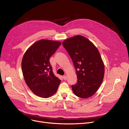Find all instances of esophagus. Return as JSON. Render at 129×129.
<instances>
[{
	"mask_svg": "<svg viewBox=\"0 0 129 129\" xmlns=\"http://www.w3.org/2000/svg\"><path fill=\"white\" fill-rule=\"evenodd\" d=\"M63 79H64V80L67 79V76H66V75H64V76H63Z\"/></svg>",
	"mask_w": 129,
	"mask_h": 129,
	"instance_id": "34e87169",
	"label": "esophagus"
}]
</instances>
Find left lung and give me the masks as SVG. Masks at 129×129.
Masks as SVG:
<instances>
[{
    "instance_id": "1",
    "label": "left lung",
    "mask_w": 129,
    "mask_h": 129,
    "mask_svg": "<svg viewBox=\"0 0 129 129\" xmlns=\"http://www.w3.org/2000/svg\"><path fill=\"white\" fill-rule=\"evenodd\" d=\"M62 44L76 70L77 82L72 86L74 93L82 98L92 96L102 83L105 74L104 64L97 48L79 35L65 40Z\"/></svg>"
}]
</instances>
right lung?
<instances>
[{
	"instance_id": "1",
	"label": "right lung",
	"mask_w": 129,
	"mask_h": 129,
	"mask_svg": "<svg viewBox=\"0 0 129 129\" xmlns=\"http://www.w3.org/2000/svg\"><path fill=\"white\" fill-rule=\"evenodd\" d=\"M61 43L41 40L26 50L22 58L21 69L25 82L31 90L42 98H48L56 92L60 80L53 72L50 58Z\"/></svg>"
}]
</instances>
